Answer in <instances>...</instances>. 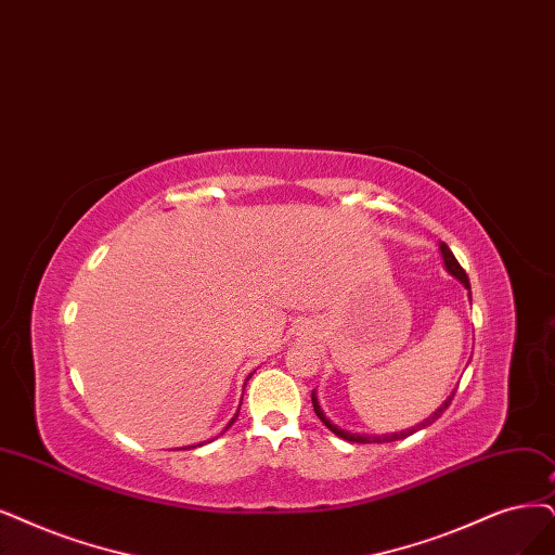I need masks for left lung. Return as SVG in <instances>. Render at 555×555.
Listing matches in <instances>:
<instances>
[{"instance_id":"left-lung-1","label":"left lung","mask_w":555,"mask_h":555,"mask_svg":"<svg viewBox=\"0 0 555 555\" xmlns=\"http://www.w3.org/2000/svg\"><path fill=\"white\" fill-rule=\"evenodd\" d=\"M439 249H441V256H443V264H446V270L453 274L455 279H460V283H464V288L468 291V295H470V283H468V276H466V272L462 270V264L457 262V258L453 256V251L448 249V244L446 242H441L439 244ZM457 391V388H455ZM455 391L450 393L448 398H446V402L437 409V412L429 416V418H425L423 423H418L416 427H412V429H402V433H393V435H357V433H347V429H340L338 425H334L330 418L324 416V412H322V406H320V402H318V396H315V391L311 393V400H313V409H315V414H318V418L332 429V433L336 435V437H340V439H345V441H352V443H388V441H398V439H406L409 435H414V433H418V429H423V427H427V425H433L446 409H448V404H450V400H453V396H455Z\"/></svg>"}]
</instances>
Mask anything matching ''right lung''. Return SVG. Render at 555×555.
Instances as JSON below:
<instances>
[{"label": "right lung", "mask_w": 555, "mask_h": 555, "mask_svg": "<svg viewBox=\"0 0 555 555\" xmlns=\"http://www.w3.org/2000/svg\"><path fill=\"white\" fill-rule=\"evenodd\" d=\"M249 377H251V375H249ZM249 377H246V379H249ZM237 414H240V409H237ZM237 414H235V416L231 418V423H229V425H225V427H223V433H225V429H229V427H231V425H233V423L237 421ZM198 446H201V443H198Z\"/></svg>", "instance_id": "obj_1"}]
</instances>
